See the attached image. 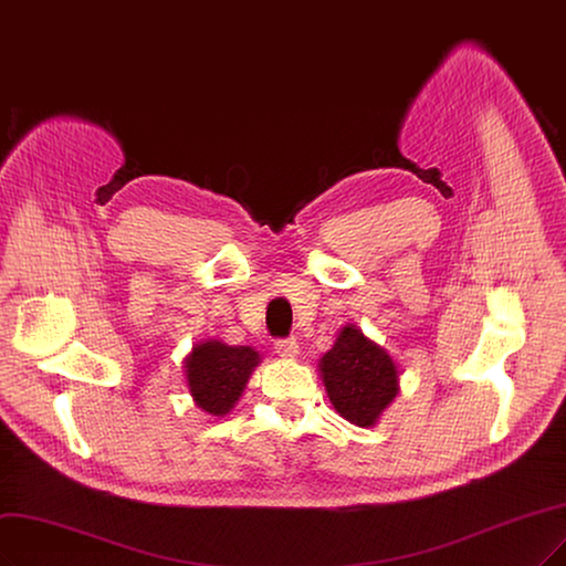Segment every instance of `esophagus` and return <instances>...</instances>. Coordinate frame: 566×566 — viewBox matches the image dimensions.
<instances>
[{
	"label": "esophagus",
	"instance_id": "obj_1",
	"mask_svg": "<svg viewBox=\"0 0 566 566\" xmlns=\"http://www.w3.org/2000/svg\"><path fill=\"white\" fill-rule=\"evenodd\" d=\"M275 352L284 359H294V357H298V343H296V338H280L275 343Z\"/></svg>",
	"mask_w": 566,
	"mask_h": 566
}]
</instances>
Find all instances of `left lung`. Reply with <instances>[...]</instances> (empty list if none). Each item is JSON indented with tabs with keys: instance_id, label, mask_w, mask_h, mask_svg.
<instances>
[{
	"instance_id": "1",
	"label": "left lung",
	"mask_w": 566,
	"mask_h": 566,
	"mask_svg": "<svg viewBox=\"0 0 566 566\" xmlns=\"http://www.w3.org/2000/svg\"><path fill=\"white\" fill-rule=\"evenodd\" d=\"M328 399L345 420L370 427L399 391V370L389 354L357 326H345L319 361Z\"/></svg>"
}]
</instances>
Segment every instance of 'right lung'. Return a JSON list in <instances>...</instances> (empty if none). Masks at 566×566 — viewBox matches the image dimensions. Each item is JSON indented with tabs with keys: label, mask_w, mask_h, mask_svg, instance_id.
<instances>
[{
	"label": "right lung",
	"mask_w": 566,
	"mask_h": 566,
	"mask_svg": "<svg viewBox=\"0 0 566 566\" xmlns=\"http://www.w3.org/2000/svg\"><path fill=\"white\" fill-rule=\"evenodd\" d=\"M259 364V352L251 347H230L209 340L193 347L186 359V380L193 401L209 415H226L235 406Z\"/></svg>",
	"instance_id": "right-lung-1"
}]
</instances>
